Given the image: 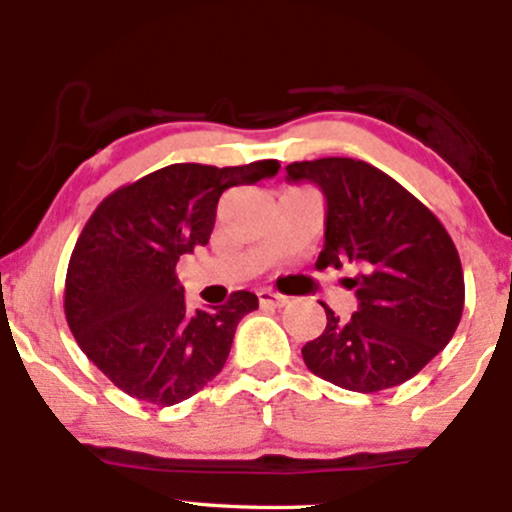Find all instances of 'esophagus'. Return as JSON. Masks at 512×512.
I'll return each instance as SVG.
<instances>
[{"instance_id":"obj_1","label":"esophagus","mask_w":512,"mask_h":512,"mask_svg":"<svg viewBox=\"0 0 512 512\" xmlns=\"http://www.w3.org/2000/svg\"><path fill=\"white\" fill-rule=\"evenodd\" d=\"M257 298H260L262 305H272V308H284V305L289 303V298L281 296V293H276L272 289H260L257 291Z\"/></svg>"}]
</instances>
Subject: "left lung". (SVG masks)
Here are the masks:
<instances>
[{
	"mask_svg": "<svg viewBox=\"0 0 512 512\" xmlns=\"http://www.w3.org/2000/svg\"><path fill=\"white\" fill-rule=\"evenodd\" d=\"M289 180L315 182L327 199L325 245L315 267L358 264L349 281L358 310L327 313L320 337L303 346L305 366L351 392L407 383L445 349L460 325L464 274L438 216L390 175L356 158L286 166Z\"/></svg>",
	"mask_w": 512,
	"mask_h": 512,
	"instance_id": "1",
	"label": "left lung"
}]
</instances>
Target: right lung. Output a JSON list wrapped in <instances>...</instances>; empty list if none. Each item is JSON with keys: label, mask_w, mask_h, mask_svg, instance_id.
I'll list each match as a JSON object with an SVG mask.
<instances>
[{"label": "right lung", "mask_w": 512, "mask_h": 512, "mask_svg": "<svg viewBox=\"0 0 512 512\" xmlns=\"http://www.w3.org/2000/svg\"><path fill=\"white\" fill-rule=\"evenodd\" d=\"M279 173L248 166L173 163L129 182L98 204L76 240L64 281V315L76 344L129 397L173 407L221 373L233 334L257 310L250 291L190 310L175 264L207 245L228 187Z\"/></svg>", "instance_id": "obj_1"}]
</instances>
